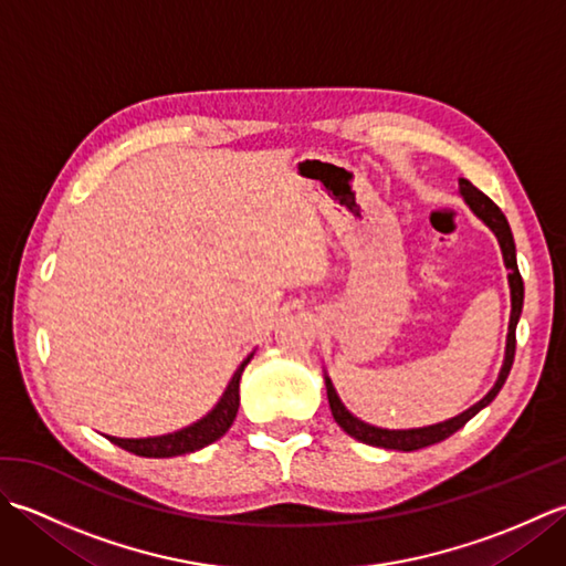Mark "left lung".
I'll return each instance as SVG.
<instances>
[{"label":"left lung","instance_id":"obj_1","mask_svg":"<svg viewBox=\"0 0 566 566\" xmlns=\"http://www.w3.org/2000/svg\"><path fill=\"white\" fill-rule=\"evenodd\" d=\"M460 195L464 197L467 207L472 209L479 219H482L494 235L499 238V245L503 252V262H506V270H509V286H511V321H509V338H506V357H503V367L499 371V379L494 384V389H491L482 401H476L474 406H469L467 411H462L460 416H454L450 420H442V423L436 426H426V428H411V430H387V428H377V426H369L365 420L355 418L347 408L343 406V401L338 399V394L333 389V381L326 375V389H328V403H331V411L335 423H338L347 436L365 442V444H375V448H384V450H403V452H411V450H420V448H428V444H436L444 438H450L452 432L460 430L467 420H472L482 408H486L491 401L496 399V394L501 391L503 384L509 379V371L513 367V357H515V326H518V318H521V311H523V276L518 272V262H515V243H513V233H511V226L506 221V216L496 207L494 201H491L484 191H479L469 179H460Z\"/></svg>","mask_w":566,"mask_h":566}]
</instances>
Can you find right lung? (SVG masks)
<instances>
[{"label":"right lung","instance_id":"add662e5","mask_svg":"<svg viewBox=\"0 0 566 566\" xmlns=\"http://www.w3.org/2000/svg\"><path fill=\"white\" fill-rule=\"evenodd\" d=\"M250 359L252 355L243 359V365L235 369V375L231 377V381H228L221 401L216 403L201 420H197V423H191L177 432H167V436H158V438H114V436H106V438H109L114 444H118V448H124L138 457H177V454H187V452H197L201 448H207V444L226 436V430L233 426L238 406H240V391H238L240 375H243V369Z\"/></svg>","mask_w":566,"mask_h":566}]
</instances>
